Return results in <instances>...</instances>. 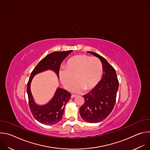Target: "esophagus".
Masks as SVG:
<instances>
[{
    "label": "esophagus",
    "instance_id": "obj_1",
    "mask_svg": "<svg viewBox=\"0 0 150 150\" xmlns=\"http://www.w3.org/2000/svg\"><path fill=\"white\" fill-rule=\"evenodd\" d=\"M76 96V95H75V94H72L71 95V98H74V97H75Z\"/></svg>",
    "mask_w": 150,
    "mask_h": 150
}]
</instances>
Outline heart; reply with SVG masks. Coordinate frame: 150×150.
<instances>
[{
    "instance_id": "b5f03b06",
    "label": "heart",
    "mask_w": 150,
    "mask_h": 150,
    "mask_svg": "<svg viewBox=\"0 0 150 150\" xmlns=\"http://www.w3.org/2000/svg\"><path fill=\"white\" fill-rule=\"evenodd\" d=\"M103 65L99 59L85 54H79L71 58L65 68L59 71L60 79L67 90H71L76 80L78 82L75 90L80 92L94 88L101 80Z\"/></svg>"
}]
</instances>
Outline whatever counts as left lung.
<instances>
[{
	"label": "left lung",
	"instance_id": "1",
	"mask_svg": "<svg viewBox=\"0 0 150 150\" xmlns=\"http://www.w3.org/2000/svg\"><path fill=\"white\" fill-rule=\"evenodd\" d=\"M98 57L103 65L102 79L88 94L83 95L85 102L80 108L81 117L89 123H98L108 117L116 103L119 81L115 69L105 58L98 54L88 52Z\"/></svg>",
	"mask_w": 150,
	"mask_h": 150
}]
</instances>
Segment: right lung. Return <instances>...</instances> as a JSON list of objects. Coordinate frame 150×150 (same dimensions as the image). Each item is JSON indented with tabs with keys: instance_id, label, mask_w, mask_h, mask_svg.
Here are the masks:
<instances>
[{
	"instance_id": "right-lung-1",
	"label": "right lung",
	"mask_w": 150,
	"mask_h": 150,
	"mask_svg": "<svg viewBox=\"0 0 150 150\" xmlns=\"http://www.w3.org/2000/svg\"><path fill=\"white\" fill-rule=\"evenodd\" d=\"M72 52V50L54 52L49 54L40 61L31 74L27 87L29 106L34 117L42 124L54 125L62 120L65 105L71 98V94L65 90L58 88L54 97L47 104L37 105L34 101L31 93L30 84L32 79L35 75L49 69L53 71L59 77L61 63Z\"/></svg>"
}]
</instances>
